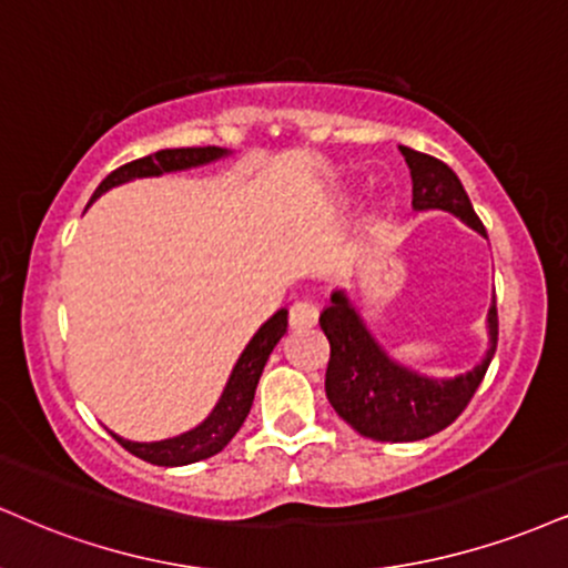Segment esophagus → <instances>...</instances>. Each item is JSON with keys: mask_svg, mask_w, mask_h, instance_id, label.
<instances>
[{"mask_svg": "<svg viewBox=\"0 0 568 568\" xmlns=\"http://www.w3.org/2000/svg\"><path fill=\"white\" fill-rule=\"evenodd\" d=\"M317 317L320 312L312 302H296L291 306V314H288L293 331H310V327L317 325Z\"/></svg>", "mask_w": 568, "mask_h": 568, "instance_id": "34e87169", "label": "esophagus"}]
</instances>
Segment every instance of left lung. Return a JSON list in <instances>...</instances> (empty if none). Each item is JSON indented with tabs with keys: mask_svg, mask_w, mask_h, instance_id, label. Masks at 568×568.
Listing matches in <instances>:
<instances>
[{
	"mask_svg": "<svg viewBox=\"0 0 568 568\" xmlns=\"http://www.w3.org/2000/svg\"><path fill=\"white\" fill-rule=\"evenodd\" d=\"M399 153L413 176L415 211H449L487 237L468 193L447 163L405 145H399ZM320 327L331 341L325 394L341 418L367 439L420 442L447 428L468 407L487 375L497 349V304L491 302L487 314V354L474 371L455 378H428L388 357L346 291L331 293V304L320 314Z\"/></svg>",
	"mask_w": 568,
	"mask_h": 568,
	"instance_id": "left-lung-1",
	"label": "left lung"
}]
</instances>
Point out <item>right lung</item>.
I'll list each match as a JSON object with an SVG mask.
<instances>
[{
  "label": "right lung",
  "mask_w": 568,
  "mask_h": 568,
  "mask_svg": "<svg viewBox=\"0 0 568 568\" xmlns=\"http://www.w3.org/2000/svg\"><path fill=\"white\" fill-rule=\"evenodd\" d=\"M230 155V150L224 148H172V150H159V153L145 155V159H136L132 163H124L121 169H115L100 182V187L94 190L92 201H98L102 193H108L111 187L119 184L142 180V176H161L169 172H184V169L206 166L211 161L224 159ZM89 201V203H92ZM285 327H288V310H280L272 314L266 323L254 333V338L248 341L241 357H237L235 367H232L227 386H224L222 396L209 413V418L197 423L195 428L184 432L172 439L161 442H129L124 436L113 434L115 442L129 453L140 457V460L153 463V466H190V463L206 460V457L222 453L227 447L232 436L241 432L243 420L248 418L251 405H254V394L262 378V371L270 359L272 349L277 346V341L285 336Z\"/></svg>",
  "instance_id": "add662e5"
}]
</instances>
